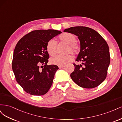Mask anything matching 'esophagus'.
<instances>
[{"mask_svg": "<svg viewBox=\"0 0 122 122\" xmlns=\"http://www.w3.org/2000/svg\"><path fill=\"white\" fill-rule=\"evenodd\" d=\"M65 67V66H59V68L60 69H61V68H63Z\"/></svg>", "mask_w": 122, "mask_h": 122, "instance_id": "esophagus-1", "label": "esophagus"}]
</instances>
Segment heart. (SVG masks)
Returning <instances> with one entry per match:
<instances>
[{
    "mask_svg": "<svg viewBox=\"0 0 122 122\" xmlns=\"http://www.w3.org/2000/svg\"><path fill=\"white\" fill-rule=\"evenodd\" d=\"M59 40L61 42L68 44L66 52H71L73 55L78 54L80 51V44L76 41V36L70 32H66L59 36ZM57 42L54 39H51L47 44V51L51 56H54L57 52ZM73 60V57L70 54L65 55H56L50 59V62L53 65L59 66H65Z\"/></svg>",
    "mask_w": 122,
    "mask_h": 122,
    "instance_id": "b5f03b06",
    "label": "heart"
}]
</instances>
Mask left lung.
Listing matches in <instances>:
<instances>
[{
	"mask_svg": "<svg viewBox=\"0 0 122 122\" xmlns=\"http://www.w3.org/2000/svg\"><path fill=\"white\" fill-rule=\"evenodd\" d=\"M78 36L81 49L76 61L81 65H73L70 75L78 86L93 88L99 86L106 78L110 64L109 47L106 41L98 32L85 26L72 27L64 30Z\"/></svg>",
	"mask_w": 122,
	"mask_h": 122,
	"instance_id": "8db88e82",
	"label": "left lung"
}]
</instances>
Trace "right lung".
I'll list each match as a JSON object with an SVG mask.
<instances>
[{"label":"right lung","instance_id":"1","mask_svg":"<svg viewBox=\"0 0 122 122\" xmlns=\"http://www.w3.org/2000/svg\"><path fill=\"white\" fill-rule=\"evenodd\" d=\"M61 33L52 29L33 30L17 43L14 51L12 69L17 82L27 93L42 96L52 86L59 68L56 65H47L49 55L46 46L50 40Z\"/></svg>","mask_w":122,"mask_h":122}]
</instances>
